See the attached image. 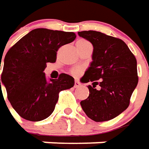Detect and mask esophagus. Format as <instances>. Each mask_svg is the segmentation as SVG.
<instances>
[{
    "mask_svg": "<svg viewBox=\"0 0 149 149\" xmlns=\"http://www.w3.org/2000/svg\"><path fill=\"white\" fill-rule=\"evenodd\" d=\"M80 86H81V83L79 82V81L75 80L74 81V88H79Z\"/></svg>",
    "mask_w": 149,
    "mask_h": 149,
    "instance_id": "34e87169",
    "label": "esophagus"
}]
</instances>
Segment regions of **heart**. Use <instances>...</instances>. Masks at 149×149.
<instances>
[{"label":"heart","mask_w":149,"mask_h":149,"mask_svg":"<svg viewBox=\"0 0 149 149\" xmlns=\"http://www.w3.org/2000/svg\"><path fill=\"white\" fill-rule=\"evenodd\" d=\"M80 41H81V40H80ZM81 68L76 67V68H72V69L70 70V73H71L72 74H74V75H77V74H79L81 73Z\"/></svg>","instance_id":"obj_1"}]
</instances>
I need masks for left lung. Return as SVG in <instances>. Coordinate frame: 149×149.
<instances>
[{"mask_svg": "<svg viewBox=\"0 0 149 149\" xmlns=\"http://www.w3.org/2000/svg\"><path fill=\"white\" fill-rule=\"evenodd\" d=\"M78 35L94 47L93 61L81 78L88 85L89 95L81 102L85 113L95 121H106L127 109L138 83L137 61L127 44L119 38L97 31H81ZM99 85L100 88L95 87Z\"/></svg>", "mask_w": 149, "mask_h": 149, "instance_id": "left-lung-1", "label": "left lung"}]
</instances>
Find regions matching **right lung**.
<instances>
[{
  "label": "right lung",
  "mask_w": 149,
  "mask_h": 149,
  "mask_svg": "<svg viewBox=\"0 0 149 149\" xmlns=\"http://www.w3.org/2000/svg\"><path fill=\"white\" fill-rule=\"evenodd\" d=\"M74 32L36 29L19 40L5 55L1 84L7 90L14 109L25 120L39 121L54 110L59 93L74 85V80L61 74L47 81L43 72L47 62H55L58 49L74 40ZM0 61V68H1Z\"/></svg>",
  "instance_id": "right-lung-1"
}]
</instances>
